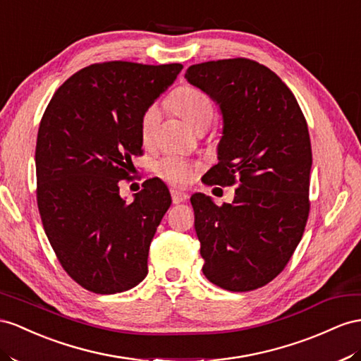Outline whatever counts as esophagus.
<instances>
[{
    "label": "esophagus",
    "instance_id": "esophagus-1",
    "mask_svg": "<svg viewBox=\"0 0 361 361\" xmlns=\"http://www.w3.org/2000/svg\"><path fill=\"white\" fill-rule=\"evenodd\" d=\"M171 197H172L173 204H180V202H184V201L188 200V193L186 192H181L178 189H172L171 190Z\"/></svg>",
    "mask_w": 361,
    "mask_h": 361
}]
</instances>
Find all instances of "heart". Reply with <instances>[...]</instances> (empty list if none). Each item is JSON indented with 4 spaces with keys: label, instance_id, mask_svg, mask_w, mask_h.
Listing matches in <instances>:
<instances>
[{
    "label": "heart",
    "instance_id": "1",
    "mask_svg": "<svg viewBox=\"0 0 361 361\" xmlns=\"http://www.w3.org/2000/svg\"><path fill=\"white\" fill-rule=\"evenodd\" d=\"M171 106L195 129L207 128L214 117V104L204 91L195 87H181L171 97ZM160 122V111L155 105L147 106L140 118V134L145 143H149ZM160 177L171 184L183 186L195 172V168L178 157H166L157 164Z\"/></svg>",
    "mask_w": 361,
    "mask_h": 361
}]
</instances>
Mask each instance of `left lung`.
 <instances>
[{
	"label": "left lung",
	"mask_w": 361,
	"mask_h": 361,
	"mask_svg": "<svg viewBox=\"0 0 361 361\" xmlns=\"http://www.w3.org/2000/svg\"><path fill=\"white\" fill-rule=\"evenodd\" d=\"M184 76L216 102L224 122L219 161L202 178L238 186L230 204L190 198L202 273L228 291L261 288L288 264L308 221L307 120L291 90L256 61L195 63Z\"/></svg>",
	"instance_id": "8db88e82"
}]
</instances>
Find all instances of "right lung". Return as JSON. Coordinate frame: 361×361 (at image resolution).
Masks as SVG:
<instances>
[{"mask_svg": "<svg viewBox=\"0 0 361 361\" xmlns=\"http://www.w3.org/2000/svg\"><path fill=\"white\" fill-rule=\"evenodd\" d=\"M181 63H92L54 92L36 140V201L62 269L85 290L114 294L147 274L149 245L171 206L159 178L126 202L118 181L142 155L143 111L177 79Z\"/></svg>", "mask_w": 361, "mask_h": 361, "instance_id": "1", "label": "right lung"}]
</instances>
